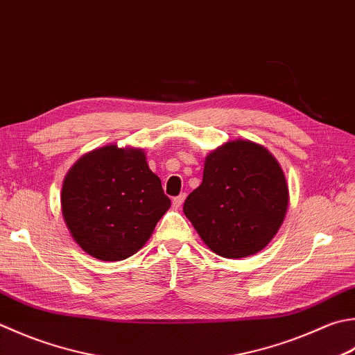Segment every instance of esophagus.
<instances>
[{"label": "esophagus", "mask_w": 355, "mask_h": 355, "mask_svg": "<svg viewBox=\"0 0 355 355\" xmlns=\"http://www.w3.org/2000/svg\"><path fill=\"white\" fill-rule=\"evenodd\" d=\"M184 198H186V193H180L178 197H175L172 200V205H173V207H175V209H178L180 206L183 205V201H184Z\"/></svg>", "instance_id": "esophagus-1"}]
</instances>
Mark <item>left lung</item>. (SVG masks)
Wrapping results in <instances>:
<instances>
[{"label": "left lung", "instance_id": "obj_1", "mask_svg": "<svg viewBox=\"0 0 355 355\" xmlns=\"http://www.w3.org/2000/svg\"><path fill=\"white\" fill-rule=\"evenodd\" d=\"M288 205V183L274 155L235 140L206 157L203 182L187 196L183 212L212 252L241 259L274 239Z\"/></svg>", "mask_w": 355, "mask_h": 355}]
</instances>
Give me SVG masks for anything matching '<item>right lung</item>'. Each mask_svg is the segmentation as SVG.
Returning a JSON list of instances; mask_svg holds the SVG:
<instances>
[{
	"mask_svg": "<svg viewBox=\"0 0 355 355\" xmlns=\"http://www.w3.org/2000/svg\"><path fill=\"white\" fill-rule=\"evenodd\" d=\"M171 207L143 149L104 146L83 155L62 182L61 211L83 251L103 261L134 255Z\"/></svg>",
	"mask_w": 355,
	"mask_h": 355,
	"instance_id": "obj_1",
	"label": "right lung"
}]
</instances>
